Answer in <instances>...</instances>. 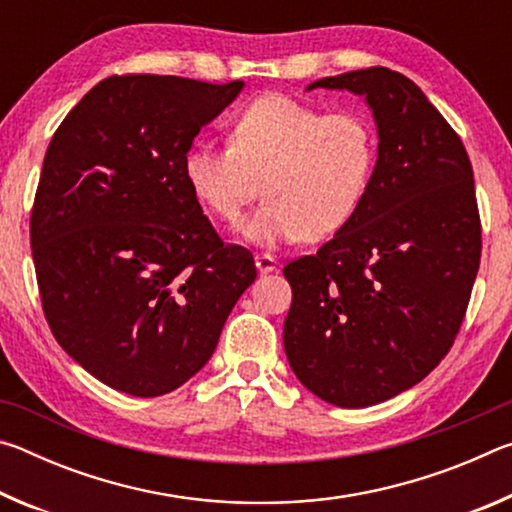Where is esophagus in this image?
Here are the masks:
<instances>
[{
	"instance_id": "1",
	"label": "esophagus",
	"mask_w": 512,
	"mask_h": 512,
	"mask_svg": "<svg viewBox=\"0 0 512 512\" xmlns=\"http://www.w3.org/2000/svg\"><path fill=\"white\" fill-rule=\"evenodd\" d=\"M255 264L259 273H271L277 268V259L268 253H257L255 255Z\"/></svg>"
}]
</instances>
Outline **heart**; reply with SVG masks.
Here are the masks:
<instances>
[{
	"instance_id": "obj_1",
	"label": "heart",
	"mask_w": 512,
	"mask_h": 512,
	"mask_svg": "<svg viewBox=\"0 0 512 512\" xmlns=\"http://www.w3.org/2000/svg\"><path fill=\"white\" fill-rule=\"evenodd\" d=\"M379 158L377 126L361 110L323 112L268 94L239 112L228 144L189 146V189L225 221H237L259 194L266 203L241 225L259 246L318 241L359 212Z\"/></svg>"
}]
</instances>
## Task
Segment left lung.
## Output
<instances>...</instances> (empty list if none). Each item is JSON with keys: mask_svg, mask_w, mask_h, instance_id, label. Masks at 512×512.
I'll return each instance as SVG.
<instances>
[{"mask_svg": "<svg viewBox=\"0 0 512 512\" xmlns=\"http://www.w3.org/2000/svg\"><path fill=\"white\" fill-rule=\"evenodd\" d=\"M314 88L366 97L379 158L354 219L284 266V352L320 400L361 409L418 384L454 345L481 262L479 205L461 137L404 74L368 67Z\"/></svg>", "mask_w": 512, "mask_h": 512, "instance_id": "obj_1", "label": "left lung"}]
</instances>
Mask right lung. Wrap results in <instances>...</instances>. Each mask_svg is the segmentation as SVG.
Listing matches in <instances>:
<instances>
[{"instance_id":"obj_1","label":"right lung","mask_w":512,"mask_h":512,"mask_svg":"<svg viewBox=\"0 0 512 512\" xmlns=\"http://www.w3.org/2000/svg\"><path fill=\"white\" fill-rule=\"evenodd\" d=\"M244 81L108 76L49 142L31 210L42 311L69 357L115 391L158 397L201 370L257 277L183 171Z\"/></svg>"}]
</instances>
